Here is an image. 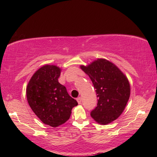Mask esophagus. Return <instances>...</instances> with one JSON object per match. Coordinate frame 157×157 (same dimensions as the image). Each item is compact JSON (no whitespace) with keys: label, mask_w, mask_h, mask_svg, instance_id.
I'll use <instances>...</instances> for the list:
<instances>
[{"label":"esophagus","mask_w":157,"mask_h":157,"mask_svg":"<svg viewBox=\"0 0 157 157\" xmlns=\"http://www.w3.org/2000/svg\"><path fill=\"white\" fill-rule=\"evenodd\" d=\"M76 100H77V101H78V104L80 105L81 103H82V98L81 97H78V98H77Z\"/></svg>","instance_id":"esophagus-1"}]
</instances>
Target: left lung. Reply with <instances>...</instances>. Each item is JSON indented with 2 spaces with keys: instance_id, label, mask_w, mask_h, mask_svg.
<instances>
[{
  "instance_id": "8db88e82",
  "label": "left lung",
  "mask_w": 157,
  "mask_h": 157,
  "mask_svg": "<svg viewBox=\"0 0 157 157\" xmlns=\"http://www.w3.org/2000/svg\"><path fill=\"white\" fill-rule=\"evenodd\" d=\"M80 68L92 82L98 97L97 106L90 113L94 121L101 125L113 122L121 115L130 96L128 78L114 63L98 59Z\"/></svg>"
}]
</instances>
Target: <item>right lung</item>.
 <instances>
[{
	"instance_id": "add662e5",
	"label": "right lung",
	"mask_w": 157,
	"mask_h": 157,
	"mask_svg": "<svg viewBox=\"0 0 157 157\" xmlns=\"http://www.w3.org/2000/svg\"><path fill=\"white\" fill-rule=\"evenodd\" d=\"M61 69L45 65L36 71L28 84L26 96L36 115L44 124L57 128L69 119L78 102L58 81Z\"/></svg>"
}]
</instances>
